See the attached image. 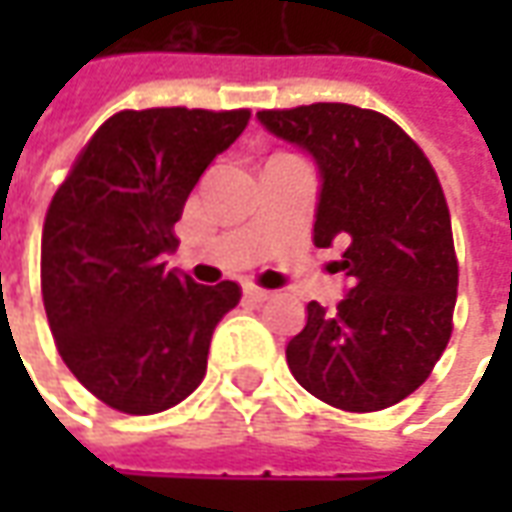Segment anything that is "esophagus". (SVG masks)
Segmentation results:
<instances>
[{"label":"esophagus","instance_id":"esophagus-1","mask_svg":"<svg viewBox=\"0 0 512 512\" xmlns=\"http://www.w3.org/2000/svg\"><path fill=\"white\" fill-rule=\"evenodd\" d=\"M244 296L249 301H255V304H260V301L271 299V290H263V288H255V285H246L244 288Z\"/></svg>","mask_w":512,"mask_h":512}]
</instances>
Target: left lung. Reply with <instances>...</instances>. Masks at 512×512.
<instances>
[{
    "mask_svg": "<svg viewBox=\"0 0 512 512\" xmlns=\"http://www.w3.org/2000/svg\"><path fill=\"white\" fill-rule=\"evenodd\" d=\"M257 120L318 164L315 246L343 244L337 310L307 304L285 348L310 395L343 411H381L425 384L452 334L458 260L444 191L428 156L373 109L310 104Z\"/></svg>",
    "mask_w": 512,
    "mask_h": 512,
    "instance_id": "1",
    "label": "left lung"
}]
</instances>
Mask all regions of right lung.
<instances>
[{
    "label": "right lung",
    "instance_id": "right-lung-1",
    "mask_svg": "<svg viewBox=\"0 0 512 512\" xmlns=\"http://www.w3.org/2000/svg\"><path fill=\"white\" fill-rule=\"evenodd\" d=\"M249 109H126L84 145L46 213L40 288L62 362L123 414H158L200 386L216 323L241 299L224 279L169 271L172 227Z\"/></svg>",
    "mask_w": 512,
    "mask_h": 512
}]
</instances>
